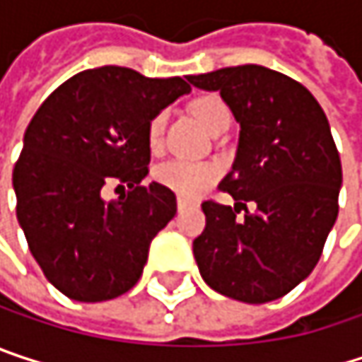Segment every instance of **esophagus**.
Instances as JSON below:
<instances>
[{"label":"esophagus","mask_w":362,"mask_h":362,"mask_svg":"<svg viewBox=\"0 0 362 362\" xmlns=\"http://www.w3.org/2000/svg\"><path fill=\"white\" fill-rule=\"evenodd\" d=\"M186 207H188V201H186V199H182V197H178V211L186 209Z\"/></svg>","instance_id":"esophagus-1"}]
</instances>
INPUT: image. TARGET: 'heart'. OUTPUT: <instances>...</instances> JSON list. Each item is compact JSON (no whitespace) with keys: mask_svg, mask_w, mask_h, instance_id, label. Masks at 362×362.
Here are the masks:
<instances>
[{"mask_svg":"<svg viewBox=\"0 0 362 362\" xmlns=\"http://www.w3.org/2000/svg\"><path fill=\"white\" fill-rule=\"evenodd\" d=\"M190 109H192V115L201 121V125L205 129H209L211 134L220 125L230 121V109L226 107V103L220 96H201L190 105ZM163 125H165V112L155 115L148 123L146 136H148V144L153 151H157L161 146ZM155 178L159 184H163L165 188L174 190L184 199H197V197L205 194L216 184V180L220 178V168L209 161L174 159V161L159 165L155 170Z\"/></svg>","mask_w":362,"mask_h":362,"instance_id":"obj_1","label":"heart"}]
</instances>
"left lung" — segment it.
<instances>
[{"label":"left lung","mask_w":362,"mask_h":362,"mask_svg":"<svg viewBox=\"0 0 362 362\" xmlns=\"http://www.w3.org/2000/svg\"><path fill=\"white\" fill-rule=\"evenodd\" d=\"M188 81L220 92L241 125L233 170L220 182L237 203L203 201L205 230L192 241L199 272L239 302L283 298L317 266L339 209L341 163L325 112L302 83L259 64Z\"/></svg>","instance_id":"1"}]
</instances>
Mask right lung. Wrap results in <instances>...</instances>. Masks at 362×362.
Here are the masks:
<instances>
[{
	"instance_id": "right-lung-1",
	"label": "right lung",
	"mask_w": 362,
	"mask_h": 362,
	"mask_svg": "<svg viewBox=\"0 0 362 362\" xmlns=\"http://www.w3.org/2000/svg\"><path fill=\"white\" fill-rule=\"evenodd\" d=\"M190 92L182 77L151 79L100 66L58 86L33 115L14 165L16 218L45 279L77 302L129 291L176 194L148 174V123ZM109 181L128 197L102 199Z\"/></svg>"
}]
</instances>
